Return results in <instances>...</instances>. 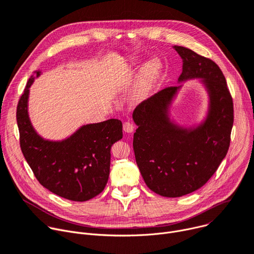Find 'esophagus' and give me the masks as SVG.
I'll list each match as a JSON object with an SVG mask.
<instances>
[{
  "instance_id": "esophagus-1",
  "label": "esophagus",
  "mask_w": 254,
  "mask_h": 254,
  "mask_svg": "<svg viewBox=\"0 0 254 254\" xmlns=\"http://www.w3.org/2000/svg\"><path fill=\"white\" fill-rule=\"evenodd\" d=\"M123 130L127 133H132L134 130V125L130 121H127L123 124Z\"/></svg>"
}]
</instances>
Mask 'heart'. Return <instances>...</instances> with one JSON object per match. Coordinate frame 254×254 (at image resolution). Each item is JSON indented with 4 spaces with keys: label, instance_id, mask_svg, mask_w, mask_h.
Segmentation results:
<instances>
[{
    "label": "heart",
    "instance_id": "heart-1",
    "mask_svg": "<svg viewBox=\"0 0 254 254\" xmlns=\"http://www.w3.org/2000/svg\"><path fill=\"white\" fill-rule=\"evenodd\" d=\"M161 69V64L157 59H152L145 64L135 91V100L137 102H142L147 99L159 78Z\"/></svg>",
    "mask_w": 254,
    "mask_h": 254
}]
</instances>
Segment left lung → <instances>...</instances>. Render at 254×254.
<instances>
[{
	"mask_svg": "<svg viewBox=\"0 0 254 254\" xmlns=\"http://www.w3.org/2000/svg\"><path fill=\"white\" fill-rule=\"evenodd\" d=\"M174 48L183 59L179 80L202 78L210 110L205 123L193 130L173 124L167 109L181 87L176 86L154 94L133 112L136 163L146 186L167 198L192 192L212 178L229 149L234 120L232 96L220 67L189 48Z\"/></svg>",
	"mask_w": 254,
	"mask_h": 254,
	"instance_id": "obj_1",
	"label": "left lung"
}]
</instances>
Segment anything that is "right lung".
<instances>
[{"instance_id":"1","label":"right lung","mask_w":254,"mask_h":254,"mask_svg":"<svg viewBox=\"0 0 254 254\" xmlns=\"http://www.w3.org/2000/svg\"><path fill=\"white\" fill-rule=\"evenodd\" d=\"M37 76L40 71H36ZM34 80L27 81L17 106L20 146L37 181L62 198L84 202L105 189L111 160V146L122 138V122L110 119L79 128L64 141L40 137L28 116V96Z\"/></svg>"}]
</instances>
